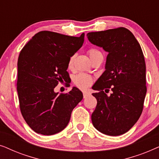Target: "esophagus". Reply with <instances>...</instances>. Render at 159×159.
I'll list each match as a JSON object with an SVG mask.
<instances>
[{"instance_id": "34e87169", "label": "esophagus", "mask_w": 159, "mask_h": 159, "mask_svg": "<svg viewBox=\"0 0 159 159\" xmlns=\"http://www.w3.org/2000/svg\"><path fill=\"white\" fill-rule=\"evenodd\" d=\"M90 95V92H88V91H83V97H84V98H85L88 97Z\"/></svg>"}]
</instances>
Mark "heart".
Listing matches in <instances>:
<instances>
[{"label":"heart","mask_w":159,"mask_h":159,"mask_svg":"<svg viewBox=\"0 0 159 159\" xmlns=\"http://www.w3.org/2000/svg\"><path fill=\"white\" fill-rule=\"evenodd\" d=\"M88 55L91 58V60L93 61L95 58L98 57H103L101 52L96 48H90L88 51ZM75 58V55H71L69 58L68 60V67L71 68L72 67ZM73 82L78 88L84 89L88 88L89 86L91 85L93 82V78L91 76L87 75L84 73H80L78 75H75L73 77Z\"/></svg>","instance_id":"heart-1"}]
</instances>
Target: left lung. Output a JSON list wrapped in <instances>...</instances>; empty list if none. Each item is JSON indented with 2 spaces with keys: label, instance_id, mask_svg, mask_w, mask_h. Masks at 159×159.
Listing matches in <instances>:
<instances>
[{
  "label": "left lung",
  "instance_id": "1",
  "mask_svg": "<svg viewBox=\"0 0 159 159\" xmlns=\"http://www.w3.org/2000/svg\"><path fill=\"white\" fill-rule=\"evenodd\" d=\"M93 45L108 52L106 70L93 85L99 92L91 116L93 125L111 136L125 134L142 114L146 95L145 62L141 47L134 34L125 27L87 34ZM112 89L108 97L103 90Z\"/></svg>",
  "mask_w": 159,
  "mask_h": 159
}]
</instances>
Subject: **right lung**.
<instances>
[{
	"label": "right lung",
	"instance_id": "right-lung-1",
	"mask_svg": "<svg viewBox=\"0 0 159 159\" xmlns=\"http://www.w3.org/2000/svg\"><path fill=\"white\" fill-rule=\"evenodd\" d=\"M84 33L72 37L50 31L34 34L19 56L17 93L23 118L38 134L52 135L68 125L83 95L74 87L68 93L54 92L69 77L68 60L84 43Z\"/></svg>",
	"mask_w": 159,
	"mask_h": 159
}]
</instances>
